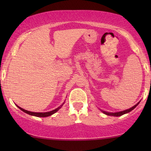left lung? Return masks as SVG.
<instances>
[{
	"label": "left lung",
	"mask_w": 151,
	"mask_h": 151,
	"mask_svg": "<svg viewBox=\"0 0 151 151\" xmlns=\"http://www.w3.org/2000/svg\"><path fill=\"white\" fill-rule=\"evenodd\" d=\"M139 102H138L137 104H136L135 106H133V107H131V108H130L129 109H127V110H125V111H120V112H116V113H109V112H106V111H104L102 110H101L102 111V113H104V114H106L107 115H110V116H115V117H118V116H121V115H122L124 114H126V113H129L130 111H131L132 110H133L135 108L136 106H137L138 104H139Z\"/></svg>",
	"instance_id": "8db88e82"
}]
</instances>
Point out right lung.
Instances as JSON below:
<instances>
[{"mask_svg": "<svg viewBox=\"0 0 151 151\" xmlns=\"http://www.w3.org/2000/svg\"><path fill=\"white\" fill-rule=\"evenodd\" d=\"M65 103V102H64ZM64 103L63 104H61L60 106L59 107H58L57 109H54V110L51 111H49V112H45V113H35V112H31V111H27V110H24V109L20 108V106H17L18 108H19L20 110L23 111V112L27 113V114L29 115H33V116H36V117H48V116H50V115L54 114L55 113H56L61 108L62 106H63Z\"/></svg>", "mask_w": 151, "mask_h": 151, "instance_id": "right-lung-1", "label": "right lung"}]
</instances>
